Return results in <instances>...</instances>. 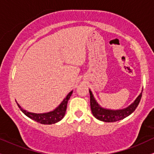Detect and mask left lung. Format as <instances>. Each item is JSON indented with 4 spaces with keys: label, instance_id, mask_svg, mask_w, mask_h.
I'll return each mask as SVG.
<instances>
[{
    "label": "left lung",
    "instance_id": "obj_1",
    "mask_svg": "<svg viewBox=\"0 0 154 154\" xmlns=\"http://www.w3.org/2000/svg\"><path fill=\"white\" fill-rule=\"evenodd\" d=\"M89 93L90 105L92 114L95 116V118H97L99 120L106 122H116V121L121 120V119L125 118L126 116L131 114L135 111L136 108H137V106H138L139 103L140 102V100L142 98L141 93L130 106L125 108V109L113 111V110L104 109V108H101V107L99 106L98 103H97L96 100H94L93 94H92L91 91H89Z\"/></svg>",
    "mask_w": 154,
    "mask_h": 154
}]
</instances>
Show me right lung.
Wrapping results in <instances>:
<instances>
[{
  "label": "right lung",
  "mask_w": 154,
  "mask_h": 154,
  "mask_svg": "<svg viewBox=\"0 0 154 154\" xmlns=\"http://www.w3.org/2000/svg\"><path fill=\"white\" fill-rule=\"evenodd\" d=\"M72 91H71L69 94L66 96V97L64 99L63 101L61 103L55 110L53 111L48 113H45V114H35V113H31L29 111H25V110L22 109L20 106L17 104L19 108H20L21 111L25 114L26 116H28L30 119H33V120L36 121L37 122H39L40 124L43 125H51L54 124L56 122H59L61 119L63 118L66 114V108H67V103L68 100H69L70 97L72 96Z\"/></svg>",
  "instance_id": "right-lung-1"
}]
</instances>
